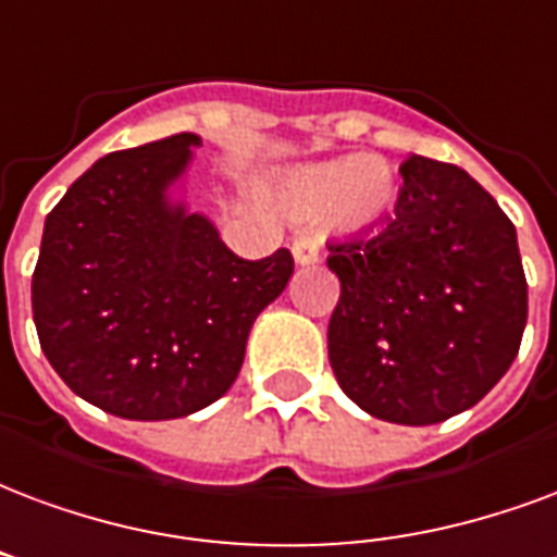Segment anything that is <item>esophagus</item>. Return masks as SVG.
<instances>
[{"mask_svg":"<svg viewBox=\"0 0 557 557\" xmlns=\"http://www.w3.org/2000/svg\"><path fill=\"white\" fill-rule=\"evenodd\" d=\"M292 257L298 265H312V262H319V245L312 238H298L292 245Z\"/></svg>","mask_w":557,"mask_h":557,"instance_id":"1","label":"esophagus"}]
</instances>
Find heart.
<instances>
[{
	"mask_svg": "<svg viewBox=\"0 0 557 557\" xmlns=\"http://www.w3.org/2000/svg\"><path fill=\"white\" fill-rule=\"evenodd\" d=\"M398 180L383 159L362 152L324 159L289 171L277 183V200L298 218L331 212L336 233H362L389 221L398 206Z\"/></svg>",
	"mask_w": 557,
	"mask_h": 557,
	"instance_id": "obj_1",
	"label": "heart"
}]
</instances>
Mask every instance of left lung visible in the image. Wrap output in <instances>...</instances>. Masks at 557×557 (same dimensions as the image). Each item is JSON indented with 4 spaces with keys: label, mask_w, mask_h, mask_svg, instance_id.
<instances>
[{
    "label": "left lung",
    "mask_w": 557,
    "mask_h": 557,
    "mask_svg": "<svg viewBox=\"0 0 557 557\" xmlns=\"http://www.w3.org/2000/svg\"><path fill=\"white\" fill-rule=\"evenodd\" d=\"M381 230L331 242L342 295L327 354L374 419L436 425L475 407L520 351L529 319L517 230L457 164L410 156Z\"/></svg>",
    "instance_id": "obj_1"
}]
</instances>
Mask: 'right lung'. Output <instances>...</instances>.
<instances>
[{
    "instance_id": "obj_1",
    "label": "right lung",
    "mask_w": 557,
    "mask_h": 557,
    "mask_svg": "<svg viewBox=\"0 0 557 557\" xmlns=\"http://www.w3.org/2000/svg\"><path fill=\"white\" fill-rule=\"evenodd\" d=\"M203 147L183 132L111 152L47 215L32 312L49 366L106 413L162 422L233 386L250 327L292 277L280 247L238 259L185 176Z\"/></svg>"
}]
</instances>
